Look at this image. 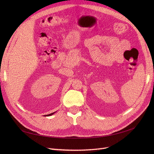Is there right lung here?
<instances>
[{"instance_id":"1","label":"right lung","mask_w":154,"mask_h":154,"mask_svg":"<svg viewBox=\"0 0 154 154\" xmlns=\"http://www.w3.org/2000/svg\"><path fill=\"white\" fill-rule=\"evenodd\" d=\"M54 114V112H53V113H51V114H48V115H45V116H51V115H53V114Z\"/></svg>"}]
</instances>
